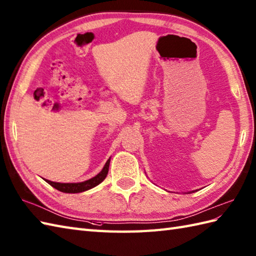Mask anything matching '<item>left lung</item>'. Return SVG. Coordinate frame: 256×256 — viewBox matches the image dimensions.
Here are the masks:
<instances>
[{
  "label": "left lung",
  "instance_id": "8db88e82",
  "mask_svg": "<svg viewBox=\"0 0 256 256\" xmlns=\"http://www.w3.org/2000/svg\"><path fill=\"white\" fill-rule=\"evenodd\" d=\"M190 193H191V192H190Z\"/></svg>",
  "mask_w": 256,
  "mask_h": 256
}]
</instances>
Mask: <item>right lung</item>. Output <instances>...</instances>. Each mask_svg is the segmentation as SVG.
I'll list each match as a JSON object with an SVG mask.
<instances>
[{
  "label": "right lung",
  "mask_w": 256,
  "mask_h": 256,
  "mask_svg": "<svg viewBox=\"0 0 256 256\" xmlns=\"http://www.w3.org/2000/svg\"><path fill=\"white\" fill-rule=\"evenodd\" d=\"M109 164H110V158L106 160V162L104 164V167L102 168L99 174L92 178V179H89L87 181L84 182H78V183H58V182H52L50 180H46V183H49L51 186H53L54 188L58 190V191H61L63 193H80V192H84L87 191V190H90L94 186H97L98 184H100L102 182L106 174H108V171H109Z\"/></svg>",
  "instance_id": "obj_1"
}]
</instances>
